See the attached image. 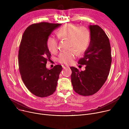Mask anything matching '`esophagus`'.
Returning <instances> with one entry per match:
<instances>
[{
	"instance_id": "1",
	"label": "esophagus",
	"mask_w": 129,
	"mask_h": 129,
	"mask_svg": "<svg viewBox=\"0 0 129 129\" xmlns=\"http://www.w3.org/2000/svg\"><path fill=\"white\" fill-rule=\"evenodd\" d=\"M62 67H63V68L64 69H66V68H69V66H68V65H62Z\"/></svg>"
}]
</instances>
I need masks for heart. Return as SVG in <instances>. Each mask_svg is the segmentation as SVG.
Returning <instances> with one entry per match:
<instances>
[{"label":"heart","instance_id":"b5f03b06","mask_svg":"<svg viewBox=\"0 0 129 129\" xmlns=\"http://www.w3.org/2000/svg\"><path fill=\"white\" fill-rule=\"evenodd\" d=\"M57 37L60 39H68L69 47L71 48L60 53L57 60L60 63L70 64L76 55V52L82 54L89 47L91 42V32L85 26H78L74 24H66L59 28L55 32ZM47 49L52 53L58 51L57 40L50 36L47 39Z\"/></svg>","mask_w":129,"mask_h":129}]
</instances>
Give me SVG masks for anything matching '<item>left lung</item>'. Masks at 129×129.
<instances>
[{"instance_id":"obj_1","label":"left lung","mask_w":129,"mask_h":129,"mask_svg":"<svg viewBox=\"0 0 129 129\" xmlns=\"http://www.w3.org/2000/svg\"><path fill=\"white\" fill-rule=\"evenodd\" d=\"M91 42L84 56L78 63L86 65L79 72L71 67V82L73 89L80 95L91 96L98 91L109 75L111 64V46L109 38L98 25H90Z\"/></svg>"}]
</instances>
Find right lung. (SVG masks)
<instances>
[{"label":"right lung","mask_w":129,"mask_h":129,"mask_svg":"<svg viewBox=\"0 0 129 129\" xmlns=\"http://www.w3.org/2000/svg\"><path fill=\"white\" fill-rule=\"evenodd\" d=\"M61 24L40 22L29 25L24 31L19 46V69L26 87L35 96L46 97L56 90L61 65L46 68L51 53L46 41L51 32Z\"/></svg>","instance_id":"right-lung-1"}]
</instances>
